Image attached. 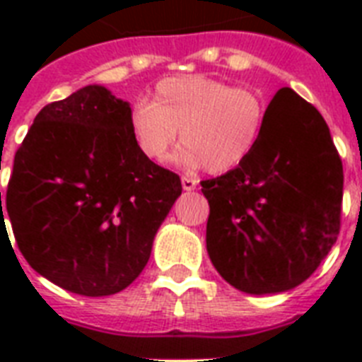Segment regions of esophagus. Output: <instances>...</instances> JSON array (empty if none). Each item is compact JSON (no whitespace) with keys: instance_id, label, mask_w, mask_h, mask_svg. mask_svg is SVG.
Returning <instances> with one entry per match:
<instances>
[{"instance_id":"34e87169","label":"esophagus","mask_w":362,"mask_h":362,"mask_svg":"<svg viewBox=\"0 0 362 362\" xmlns=\"http://www.w3.org/2000/svg\"><path fill=\"white\" fill-rule=\"evenodd\" d=\"M199 184L197 178H193V176H182V187L186 189V192H192V189H195Z\"/></svg>"}]
</instances>
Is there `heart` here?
I'll return each mask as SVG.
<instances>
[{
	"mask_svg": "<svg viewBox=\"0 0 362 362\" xmlns=\"http://www.w3.org/2000/svg\"><path fill=\"white\" fill-rule=\"evenodd\" d=\"M267 103L257 90L203 75L159 81L152 103L141 99L129 115L131 135L144 158L161 161L180 129L184 144L176 163L204 165L210 173L244 163L261 141Z\"/></svg>",
	"mask_w": 362,
	"mask_h": 362,
	"instance_id": "heart-1",
	"label": "heart"
}]
</instances>
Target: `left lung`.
<instances>
[{"mask_svg": "<svg viewBox=\"0 0 362 362\" xmlns=\"http://www.w3.org/2000/svg\"><path fill=\"white\" fill-rule=\"evenodd\" d=\"M201 186L210 204V261L250 295L303 284L340 233L342 159L323 116L291 88L278 90L267 107L252 156Z\"/></svg>", "mask_w": 362, "mask_h": 362, "instance_id": "obj_1", "label": "left lung"}]
</instances>
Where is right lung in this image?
I'll list each match as a JSON object with an SVG mask.
<instances>
[{
	"instance_id": "obj_1",
	"label": "right lung",
	"mask_w": 362,
	"mask_h": 362,
	"mask_svg": "<svg viewBox=\"0 0 362 362\" xmlns=\"http://www.w3.org/2000/svg\"><path fill=\"white\" fill-rule=\"evenodd\" d=\"M131 107L84 86L42 107L14 156L5 206L33 270L84 297L136 280L153 237L182 193L180 176L144 158Z\"/></svg>"
}]
</instances>
